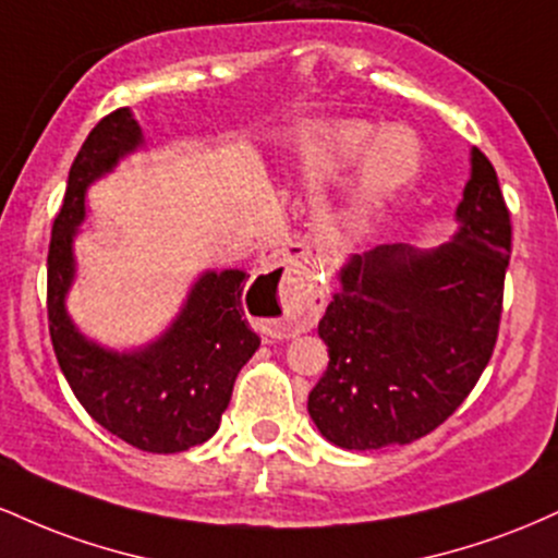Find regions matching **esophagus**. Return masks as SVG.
Masks as SVG:
<instances>
[{
    "label": "esophagus",
    "instance_id": "34e87169",
    "mask_svg": "<svg viewBox=\"0 0 558 558\" xmlns=\"http://www.w3.org/2000/svg\"><path fill=\"white\" fill-rule=\"evenodd\" d=\"M254 299L265 306V323L275 336H296L315 328L325 310V288L306 265V254H280L270 272L254 280Z\"/></svg>",
    "mask_w": 558,
    "mask_h": 558
}]
</instances>
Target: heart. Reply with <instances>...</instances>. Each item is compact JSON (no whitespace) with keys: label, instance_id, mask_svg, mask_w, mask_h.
Masks as SVG:
<instances>
[{"label":"heart","instance_id":"b5f03b06","mask_svg":"<svg viewBox=\"0 0 558 558\" xmlns=\"http://www.w3.org/2000/svg\"><path fill=\"white\" fill-rule=\"evenodd\" d=\"M360 155L364 157L341 215L349 233L375 228L390 204L414 183L422 165V146L409 128L390 125L377 133V128L364 120H341L328 128L332 165H351Z\"/></svg>","mask_w":558,"mask_h":558}]
</instances>
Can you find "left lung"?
<instances>
[{"mask_svg": "<svg viewBox=\"0 0 558 558\" xmlns=\"http://www.w3.org/2000/svg\"><path fill=\"white\" fill-rule=\"evenodd\" d=\"M457 233L351 254L319 319L328 369L310 417L349 451L407 446L457 412L498 338L511 222L488 157L472 149Z\"/></svg>", "mask_w": 558, "mask_h": 558, "instance_id": "8db88e82", "label": "left lung"}]
</instances>
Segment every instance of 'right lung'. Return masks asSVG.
Listing matches in <instances>:
<instances>
[{"instance_id":"obj_1","label":"right lung","mask_w":558,"mask_h":558,"mask_svg":"<svg viewBox=\"0 0 558 558\" xmlns=\"http://www.w3.org/2000/svg\"><path fill=\"white\" fill-rule=\"evenodd\" d=\"M141 146L144 133L128 107L101 118L83 141L49 243V336L75 399L105 430L141 451L175 453L217 433L259 336L243 319V270L198 275L168 330L138 349H107L75 328L65 299L75 280L73 243L86 220V191Z\"/></svg>"}]
</instances>
